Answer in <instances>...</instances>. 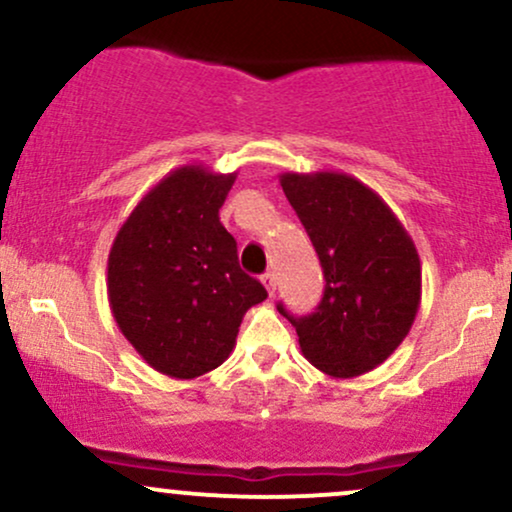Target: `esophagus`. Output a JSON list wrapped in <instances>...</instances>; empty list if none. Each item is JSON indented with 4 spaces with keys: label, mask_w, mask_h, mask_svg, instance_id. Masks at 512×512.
<instances>
[{
    "label": "esophagus",
    "mask_w": 512,
    "mask_h": 512,
    "mask_svg": "<svg viewBox=\"0 0 512 512\" xmlns=\"http://www.w3.org/2000/svg\"><path fill=\"white\" fill-rule=\"evenodd\" d=\"M262 284H264V289H267L269 296H274V291H276V276H274V272L262 274Z\"/></svg>",
    "instance_id": "34e87169"
}]
</instances>
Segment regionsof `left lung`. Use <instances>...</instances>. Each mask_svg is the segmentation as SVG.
Instances as JSON below:
<instances>
[{
	"mask_svg": "<svg viewBox=\"0 0 512 512\" xmlns=\"http://www.w3.org/2000/svg\"><path fill=\"white\" fill-rule=\"evenodd\" d=\"M284 195L308 231L325 274L313 315L279 313L303 356L332 378H356L395 354L421 303V260L378 192L334 170L284 173Z\"/></svg>",
	"mask_w": 512,
	"mask_h": 512,
	"instance_id": "left-lung-1",
	"label": "left lung"
}]
</instances>
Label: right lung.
Listing matches in <instances>:
<instances>
[{"label": "right lung", "mask_w": 512, "mask_h": 512, "mask_svg": "<svg viewBox=\"0 0 512 512\" xmlns=\"http://www.w3.org/2000/svg\"><path fill=\"white\" fill-rule=\"evenodd\" d=\"M238 173L182 166L132 209L108 255V301L137 354L168 378L221 366L267 291L240 269L219 209Z\"/></svg>", "instance_id": "right-lung-1"}]
</instances>
